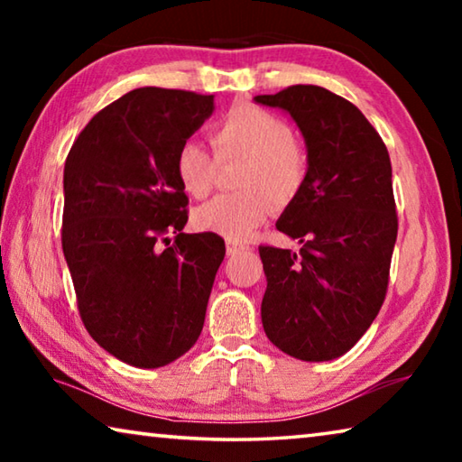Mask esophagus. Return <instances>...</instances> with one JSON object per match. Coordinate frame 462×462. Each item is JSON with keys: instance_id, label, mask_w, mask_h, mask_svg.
I'll return each instance as SVG.
<instances>
[{"instance_id": "esophagus-1", "label": "esophagus", "mask_w": 462, "mask_h": 462, "mask_svg": "<svg viewBox=\"0 0 462 462\" xmlns=\"http://www.w3.org/2000/svg\"><path fill=\"white\" fill-rule=\"evenodd\" d=\"M248 246L246 245H240V242H232V240H228L226 242V253H228V256H234V254H238V253H245Z\"/></svg>"}]
</instances>
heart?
<instances>
[{"mask_svg": "<svg viewBox=\"0 0 462 462\" xmlns=\"http://www.w3.org/2000/svg\"><path fill=\"white\" fill-rule=\"evenodd\" d=\"M209 143L216 160L193 140L177 148V181L191 198H203L214 185L216 161H242L236 175L240 191L217 195L195 209L193 224L201 232L232 242L245 240L267 222L273 206H291L308 183V148L291 136L285 120L267 109L234 106L214 126Z\"/></svg>", "mask_w": 462, "mask_h": 462, "instance_id": "obj_1", "label": "heart"}]
</instances>
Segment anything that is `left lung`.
<instances>
[{"instance_id":"obj_1","label":"left lung","mask_w":462,"mask_h":462,"mask_svg":"<svg viewBox=\"0 0 462 462\" xmlns=\"http://www.w3.org/2000/svg\"><path fill=\"white\" fill-rule=\"evenodd\" d=\"M256 104L281 107L300 126L310 177L277 230L300 253L259 246L267 338L300 361H332L355 346L385 301L397 214L391 161L355 104L318 85H291Z\"/></svg>"}]
</instances>
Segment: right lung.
I'll return each instance as SVG.
<instances>
[{
    "label": "right lung",
    "instance_id": "obj_1",
    "mask_svg": "<svg viewBox=\"0 0 462 462\" xmlns=\"http://www.w3.org/2000/svg\"><path fill=\"white\" fill-rule=\"evenodd\" d=\"M212 112L214 96L140 88L93 116L65 161L60 240L79 316L101 348L140 369L199 338L226 254L217 234L183 232L189 199L175 177L177 148Z\"/></svg>",
    "mask_w": 462,
    "mask_h": 462
}]
</instances>
